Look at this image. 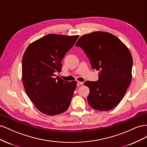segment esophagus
<instances>
[{
    "instance_id": "1",
    "label": "esophagus",
    "mask_w": 147,
    "mask_h": 147,
    "mask_svg": "<svg viewBox=\"0 0 147 147\" xmlns=\"http://www.w3.org/2000/svg\"><path fill=\"white\" fill-rule=\"evenodd\" d=\"M83 84V82H79V81H77V86H80V85H82V84Z\"/></svg>"
}]
</instances>
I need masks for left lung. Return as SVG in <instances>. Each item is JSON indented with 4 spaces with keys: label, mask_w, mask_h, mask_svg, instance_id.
<instances>
[{
    "label": "left lung",
    "mask_w": 147,
    "mask_h": 147,
    "mask_svg": "<svg viewBox=\"0 0 147 147\" xmlns=\"http://www.w3.org/2000/svg\"><path fill=\"white\" fill-rule=\"evenodd\" d=\"M75 46L85 53L92 68L99 71L98 80L84 83L90 90L89 105L100 111L115 108L131 81L133 61L129 49L117 37L105 32L84 35Z\"/></svg>",
    "instance_id": "8db88e82"
}]
</instances>
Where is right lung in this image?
I'll use <instances>...</instances> for the list:
<instances>
[{"label": "right lung", "instance_id": "right-lung-1", "mask_svg": "<svg viewBox=\"0 0 147 147\" xmlns=\"http://www.w3.org/2000/svg\"><path fill=\"white\" fill-rule=\"evenodd\" d=\"M78 35L48 34L30 43L22 59V78L26 93L44 114L55 115L68 109L77 82H66L60 72L61 61Z\"/></svg>", "mask_w": 147, "mask_h": 147}]
</instances>
